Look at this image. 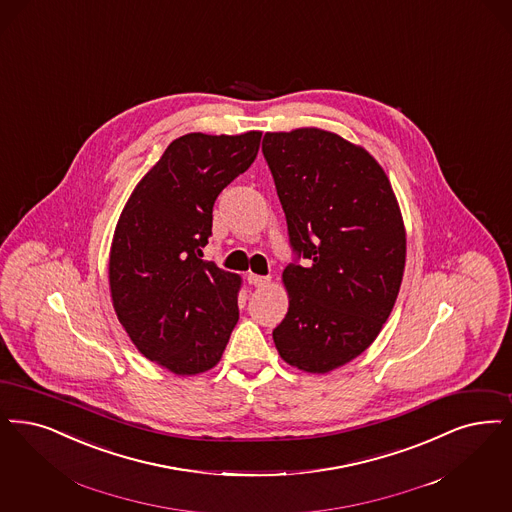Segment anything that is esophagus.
<instances>
[{
    "mask_svg": "<svg viewBox=\"0 0 512 512\" xmlns=\"http://www.w3.org/2000/svg\"><path fill=\"white\" fill-rule=\"evenodd\" d=\"M247 284L255 287H265L270 284L268 276H259V274H247Z\"/></svg>",
    "mask_w": 512,
    "mask_h": 512,
    "instance_id": "1",
    "label": "esophagus"
}]
</instances>
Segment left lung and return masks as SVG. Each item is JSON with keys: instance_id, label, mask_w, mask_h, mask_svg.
I'll use <instances>...</instances> for the list:
<instances>
[{"instance_id": "left-lung-1", "label": "left lung", "mask_w": 512, "mask_h": 512, "mask_svg": "<svg viewBox=\"0 0 512 512\" xmlns=\"http://www.w3.org/2000/svg\"><path fill=\"white\" fill-rule=\"evenodd\" d=\"M263 154L293 251L274 345L289 366L328 373L362 354L392 312L406 265L402 215L381 165L335 133H266Z\"/></svg>"}]
</instances>
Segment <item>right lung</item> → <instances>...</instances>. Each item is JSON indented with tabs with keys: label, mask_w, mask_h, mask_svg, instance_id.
Returning a JSON list of instances; mask_svg holds the SVG:
<instances>
[{
	"label": "right lung",
	"mask_w": 512,
	"mask_h": 512,
	"mask_svg": "<svg viewBox=\"0 0 512 512\" xmlns=\"http://www.w3.org/2000/svg\"><path fill=\"white\" fill-rule=\"evenodd\" d=\"M261 131L188 133L137 184L110 249L118 320L144 356L177 375L213 368L240 318V276L205 263L217 196L257 158Z\"/></svg>",
	"instance_id": "right-lung-1"
}]
</instances>
